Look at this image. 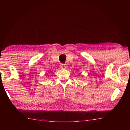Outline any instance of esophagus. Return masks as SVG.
Instances as JSON below:
<instances>
[{"label":"esophagus","mask_w":130,"mask_h":130,"mask_svg":"<svg viewBox=\"0 0 130 130\" xmlns=\"http://www.w3.org/2000/svg\"><path fill=\"white\" fill-rule=\"evenodd\" d=\"M60 68H62V69H66V68H67V66H66L65 64H63V63H61V64L60 65Z\"/></svg>","instance_id":"esophagus-1"}]
</instances>
